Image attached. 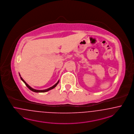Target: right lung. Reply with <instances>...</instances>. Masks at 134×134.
<instances>
[{"label":"right lung","mask_w":134,"mask_h":134,"mask_svg":"<svg viewBox=\"0 0 134 134\" xmlns=\"http://www.w3.org/2000/svg\"><path fill=\"white\" fill-rule=\"evenodd\" d=\"M19 74L20 77V78H21V80L25 83V84L26 85V86H27V87H28L30 90H31V91H33V92H36V93H44V92H46L49 91V90H52V89H53L57 85V84L59 83V80H58V81L54 85H53L52 87H50L49 88H48V89H45V90H36V89H34L32 88V87H31L29 85H28V84L26 83V82L22 79V78L21 77V76H20L19 73Z\"/></svg>","instance_id":"add662e5"}]
</instances>
